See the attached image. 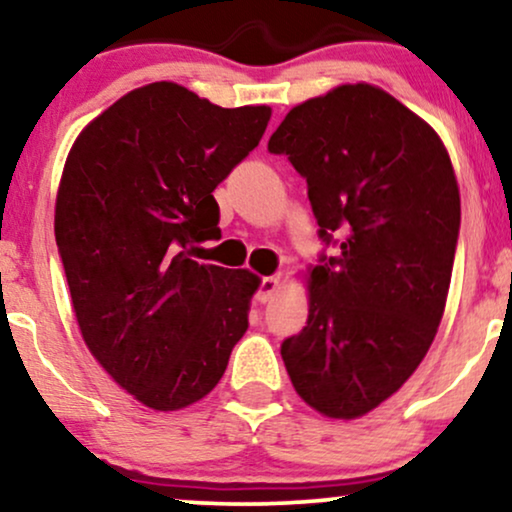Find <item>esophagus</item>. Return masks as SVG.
I'll return each instance as SVG.
<instances>
[{
  "instance_id": "1",
  "label": "esophagus",
  "mask_w": 512,
  "mask_h": 512,
  "mask_svg": "<svg viewBox=\"0 0 512 512\" xmlns=\"http://www.w3.org/2000/svg\"><path fill=\"white\" fill-rule=\"evenodd\" d=\"M276 290H278V276H264L260 281V288H257L255 293V300L260 304H267L274 300Z\"/></svg>"
}]
</instances>
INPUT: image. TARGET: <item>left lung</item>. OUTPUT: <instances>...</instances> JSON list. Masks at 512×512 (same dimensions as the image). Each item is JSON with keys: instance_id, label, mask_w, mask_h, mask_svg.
Instances as JSON below:
<instances>
[{"instance_id": "left-lung-1", "label": "left lung", "mask_w": 512, "mask_h": 512, "mask_svg": "<svg viewBox=\"0 0 512 512\" xmlns=\"http://www.w3.org/2000/svg\"><path fill=\"white\" fill-rule=\"evenodd\" d=\"M269 153L307 181L323 243L307 326L283 340V364L312 409L364 416L409 380L442 321L461 229L449 153L371 84L295 106Z\"/></svg>"}]
</instances>
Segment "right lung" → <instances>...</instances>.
<instances>
[{
    "mask_svg": "<svg viewBox=\"0 0 512 512\" xmlns=\"http://www.w3.org/2000/svg\"><path fill=\"white\" fill-rule=\"evenodd\" d=\"M267 106L219 108L174 82L134 89L70 148L56 245L89 352L155 411L219 383L260 278L191 260L217 234L212 191L260 144Z\"/></svg>",
    "mask_w": 512,
    "mask_h": 512,
    "instance_id": "obj_1",
    "label": "right lung"
}]
</instances>
